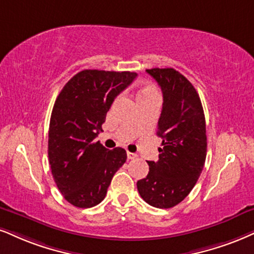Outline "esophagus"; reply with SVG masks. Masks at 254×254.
<instances>
[{"instance_id":"esophagus-1","label":"esophagus","mask_w":254,"mask_h":254,"mask_svg":"<svg viewBox=\"0 0 254 254\" xmlns=\"http://www.w3.org/2000/svg\"><path fill=\"white\" fill-rule=\"evenodd\" d=\"M136 154L135 153H130V152H127V158L129 159V160H134V159H136Z\"/></svg>"}]
</instances>
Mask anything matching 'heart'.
I'll use <instances>...</instances> for the list:
<instances>
[{
	"label": "heart",
	"instance_id": "heart-1",
	"mask_svg": "<svg viewBox=\"0 0 254 254\" xmlns=\"http://www.w3.org/2000/svg\"><path fill=\"white\" fill-rule=\"evenodd\" d=\"M158 96V90L153 84L151 83H145L140 87L136 94V100L137 102L141 101V100H146L149 98H155Z\"/></svg>",
	"mask_w": 254,
	"mask_h": 254
}]
</instances>
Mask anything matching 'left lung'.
<instances>
[{
  "mask_svg": "<svg viewBox=\"0 0 254 254\" xmlns=\"http://www.w3.org/2000/svg\"><path fill=\"white\" fill-rule=\"evenodd\" d=\"M146 71L164 95L156 132L162 148L158 161L147 162L148 174L136 186L141 198L153 207L171 208L189 195L205 165V114L199 94L183 74L173 68Z\"/></svg>",
  "mask_w": 254,
  "mask_h": 254,
  "instance_id": "obj_1",
  "label": "left lung"
}]
</instances>
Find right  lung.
Here are the masks:
<instances>
[{"label": "right lung", "instance_id": "right-lung-1", "mask_svg": "<svg viewBox=\"0 0 254 254\" xmlns=\"http://www.w3.org/2000/svg\"><path fill=\"white\" fill-rule=\"evenodd\" d=\"M136 77L130 71L86 69L64 84L53 107L48 158L54 181L71 205L89 208L105 199L113 175L126 162L121 147L95 141L113 101Z\"/></svg>", "mask_w": 254, "mask_h": 254}]
</instances>
